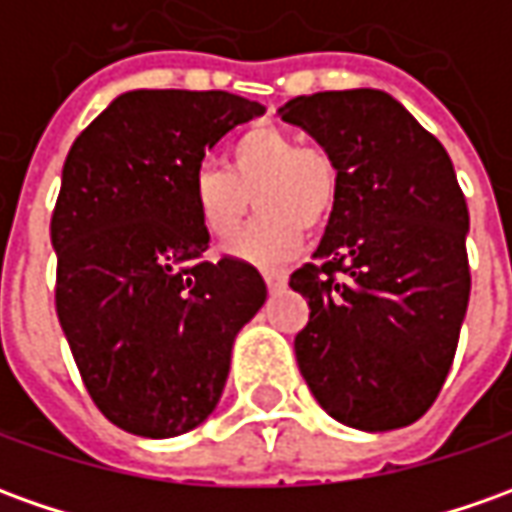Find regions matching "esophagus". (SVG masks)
Returning a JSON list of instances; mask_svg holds the SVG:
<instances>
[{
  "label": "esophagus",
  "mask_w": 512,
  "mask_h": 512,
  "mask_svg": "<svg viewBox=\"0 0 512 512\" xmlns=\"http://www.w3.org/2000/svg\"><path fill=\"white\" fill-rule=\"evenodd\" d=\"M263 280L269 285V291H280L288 283V271L285 269H263Z\"/></svg>",
  "instance_id": "1"
}]
</instances>
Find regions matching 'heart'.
<instances>
[{"mask_svg":"<svg viewBox=\"0 0 512 512\" xmlns=\"http://www.w3.org/2000/svg\"><path fill=\"white\" fill-rule=\"evenodd\" d=\"M342 173L325 145L300 142L277 125H255L227 148V170L201 162L190 176V204L210 238H229L243 215H260L229 241V255L277 263L297 252L305 227L319 229L339 201Z\"/></svg>","mask_w":512,"mask_h":512,"instance_id":"b5f03b06","label":"heart"}]
</instances>
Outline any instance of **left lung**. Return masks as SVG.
<instances>
[{"label":"left lung","mask_w":512,"mask_h":512,"mask_svg":"<svg viewBox=\"0 0 512 512\" xmlns=\"http://www.w3.org/2000/svg\"><path fill=\"white\" fill-rule=\"evenodd\" d=\"M280 114L342 173L316 263L288 283L311 308L294 339L302 378L339 423L409 426L446 384L471 297L468 204L454 165L378 89L316 92Z\"/></svg>","instance_id":"obj_1"}]
</instances>
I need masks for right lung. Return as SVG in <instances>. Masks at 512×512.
<instances>
[{
  "label": "right lung",
  "instance_id": "add662e5",
  "mask_svg": "<svg viewBox=\"0 0 512 512\" xmlns=\"http://www.w3.org/2000/svg\"><path fill=\"white\" fill-rule=\"evenodd\" d=\"M263 111L229 92L137 89L66 154L50 221L55 311L89 398L131 434L196 429L266 302L252 263L204 260L210 235L190 204L207 148Z\"/></svg>",
  "mask_w": 512,
  "mask_h": 512
}]
</instances>
